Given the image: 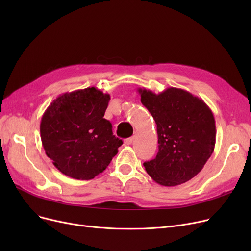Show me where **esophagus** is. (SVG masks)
<instances>
[{"label":"esophagus","mask_w":251,"mask_h":251,"mask_svg":"<svg viewBox=\"0 0 251 251\" xmlns=\"http://www.w3.org/2000/svg\"><path fill=\"white\" fill-rule=\"evenodd\" d=\"M133 140H134V137H130V138L125 139V140H124V143L126 144V146H130V144L133 142Z\"/></svg>","instance_id":"esophagus-1"}]
</instances>
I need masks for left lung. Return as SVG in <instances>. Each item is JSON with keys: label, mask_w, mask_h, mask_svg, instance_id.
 Masks as SVG:
<instances>
[{"label": "left lung", "mask_w": 251, "mask_h": 251, "mask_svg": "<svg viewBox=\"0 0 251 251\" xmlns=\"http://www.w3.org/2000/svg\"><path fill=\"white\" fill-rule=\"evenodd\" d=\"M141 102L153 117L159 152L143 163L148 174L163 186H177L199 174L216 144L212 110L200 98L176 87L156 95L139 88Z\"/></svg>", "instance_id": "obj_1"}]
</instances>
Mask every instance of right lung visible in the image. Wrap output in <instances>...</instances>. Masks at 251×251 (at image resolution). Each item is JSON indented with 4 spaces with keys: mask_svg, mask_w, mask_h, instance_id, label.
Wrapping results in <instances>:
<instances>
[{
    "mask_svg": "<svg viewBox=\"0 0 251 251\" xmlns=\"http://www.w3.org/2000/svg\"><path fill=\"white\" fill-rule=\"evenodd\" d=\"M110 95L87 87L60 95L45 111L41 138L46 154L66 176L94 179L123 143L103 118Z\"/></svg>",
    "mask_w": 251,
    "mask_h": 251,
    "instance_id": "add662e5",
    "label": "right lung"
}]
</instances>
